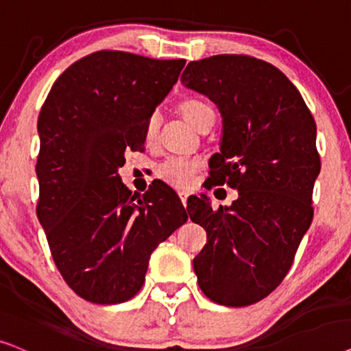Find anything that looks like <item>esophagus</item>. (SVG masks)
Segmentation results:
<instances>
[{"instance_id":"esophagus-1","label":"esophagus","mask_w":351,"mask_h":351,"mask_svg":"<svg viewBox=\"0 0 351 351\" xmlns=\"http://www.w3.org/2000/svg\"><path fill=\"white\" fill-rule=\"evenodd\" d=\"M180 199H181V202H183V205L186 207V205H188V193H180Z\"/></svg>"}]
</instances>
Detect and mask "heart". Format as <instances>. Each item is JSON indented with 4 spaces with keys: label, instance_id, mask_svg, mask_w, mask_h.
<instances>
[{
    "label": "heart",
    "instance_id": "obj_1",
    "mask_svg": "<svg viewBox=\"0 0 351 351\" xmlns=\"http://www.w3.org/2000/svg\"><path fill=\"white\" fill-rule=\"evenodd\" d=\"M178 112L181 117L193 125L195 130H200L205 123L215 120L213 107L202 99H186L178 104ZM158 121L156 117H151L146 125V138L147 141H152L157 136ZM199 163L191 158H168L158 167V176L168 184L175 186V188L186 189L193 183L194 173L197 171Z\"/></svg>",
    "mask_w": 351,
    "mask_h": 351
}]
</instances>
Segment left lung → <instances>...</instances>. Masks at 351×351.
<instances>
[{
	"instance_id": "left-lung-1",
	"label": "left lung",
	"mask_w": 351,
	"mask_h": 351,
	"mask_svg": "<svg viewBox=\"0 0 351 351\" xmlns=\"http://www.w3.org/2000/svg\"><path fill=\"white\" fill-rule=\"evenodd\" d=\"M181 83L221 112L210 183L239 191L231 207L213 210L207 195L188 204L191 219L207 231L193 261L199 287L219 305H252L282 282L311 224L321 170L315 119L286 75L252 56L193 60Z\"/></svg>"
}]
</instances>
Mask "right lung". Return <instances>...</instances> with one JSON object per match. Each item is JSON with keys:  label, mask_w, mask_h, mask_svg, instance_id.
Here are the masks:
<instances>
[{"label": "right lung", "mask_w": 351, "mask_h": 351, "mask_svg": "<svg viewBox=\"0 0 351 351\" xmlns=\"http://www.w3.org/2000/svg\"><path fill=\"white\" fill-rule=\"evenodd\" d=\"M184 64L97 51L70 65L41 107L36 215L60 276L91 303L136 295L152 252L188 219L168 186L138 195L119 175Z\"/></svg>", "instance_id": "1"}]
</instances>
